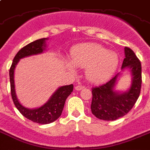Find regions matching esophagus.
<instances>
[{
	"instance_id": "34e87169",
	"label": "esophagus",
	"mask_w": 150,
	"mask_h": 150,
	"mask_svg": "<svg viewBox=\"0 0 150 150\" xmlns=\"http://www.w3.org/2000/svg\"><path fill=\"white\" fill-rule=\"evenodd\" d=\"M83 88H84V86L80 85V84H79V85H77L76 87H75V90H76V91H81V90H82Z\"/></svg>"
}]
</instances>
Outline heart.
<instances>
[{
	"label": "heart",
	"instance_id": "b5f03b06",
	"mask_svg": "<svg viewBox=\"0 0 150 150\" xmlns=\"http://www.w3.org/2000/svg\"><path fill=\"white\" fill-rule=\"evenodd\" d=\"M71 61L77 67L85 69L86 79L90 82L99 84L113 75L118 66L119 58L115 52L108 50L100 44H83L71 50ZM72 64L68 61L66 67L75 71Z\"/></svg>",
	"mask_w": 150,
	"mask_h": 150
}]
</instances>
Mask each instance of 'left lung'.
Masks as SVG:
<instances>
[{
    "instance_id": "obj_1",
    "label": "left lung",
    "mask_w": 150,
    "mask_h": 150,
    "mask_svg": "<svg viewBox=\"0 0 150 150\" xmlns=\"http://www.w3.org/2000/svg\"><path fill=\"white\" fill-rule=\"evenodd\" d=\"M127 70L131 76L129 88L125 91L115 90L122 72H118L106 84L92 88L91 112L99 119L114 121L125 115L134 106L141 89V63L134 52L125 47L122 71Z\"/></svg>"
}]
</instances>
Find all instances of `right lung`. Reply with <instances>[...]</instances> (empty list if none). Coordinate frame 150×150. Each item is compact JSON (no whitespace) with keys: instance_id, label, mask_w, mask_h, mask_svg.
<instances>
[{"instance_id":"obj_1","label":"right lung","mask_w":150,"mask_h":150,"mask_svg":"<svg viewBox=\"0 0 150 150\" xmlns=\"http://www.w3.org/2000/svg\"><path fill=\"white\" fill-rule=\"evenodd\" d=\"M48 38H41L30 43L23 47L14 57L10 69V81L11 96L16 107L19 112L29 120L38 124H50L59 118L62 114L66 100L73 91V84L65 85L57 88L51 97L40 107L28 109L20 103L16 93L14 71L19 61L25 57L42 53L47 50L46 41Z\"/></svg>"}]
</instances>
